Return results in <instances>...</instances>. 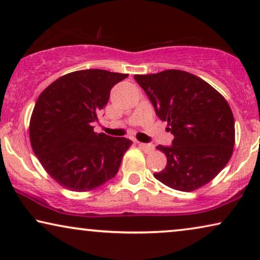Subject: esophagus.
I'll return each instance as SVG.
<instances>
[{
  "mask_svg": "<svg viewBox=\"0 0 260 260\" xmlns=\"http://www.w3.org/2000/svg\"><path fill=\"white\" fill-rule=\"evenodd\" d=\"M138 145H140V148L143 149V150L145 152H148V154H150V152H152L155 150V147L152 144H147V143H138Z\"/></svg>",
  "mask_w": 260,
  "mask_h": 260,
  "instance_id": "1",
  "label": "esophagus"
}]
</instances>
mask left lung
Segmentation results:
<instances>
[{
    "instance_id": "obj_1",
    "label": "left lung",
    "mask_w": 260,
    "mask_h": 260,
    "mask_svg": "<svg viewBox=\"0 0 260 260\" xmlns=\"http://www.w3.org/2000/svg\"><path fill=\"white\" fill-rule=\"evenodd\" d=\"M134 78L174 135L170 147L157 145L167 156V166L154 174L155 179L181 191L205 186L232 156L234 118L229 103L208 83L184 71Z\"/></svg>"
}]
</instances>
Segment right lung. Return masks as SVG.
I'll return each instance as SVG.
<instances>
[{
    "instance_id": "add662e5",
    "label": "right lung",
    "mask_w": 260,
    "mask_h": 260,
    "mask_svg": "<svg viewBox=\"0 0 260 260\" xmlns=\"http://www.w3.org/2000/svg\"><path fill=\"white\" fill-rule=\"evenodd\" d=\"M127 74L81 70L46 87L35 103L29 123L34 154L59 184L73 191L101 187L118 172L133 142L93 131L110 91Z\"/></svg>"
}]
</instances>
